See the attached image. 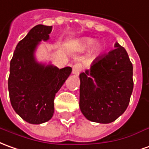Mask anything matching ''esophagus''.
I'll return each mask as SVG.
<instances>
[{"instance_id":"esophagus-1","label":"esophagus","mask_w":149,"mask_h":149,"mask_svg":"<svg viewBox=\"0 0 149 149\" xmlns=\"http://www.w3.org/2000/svg\"><path fill=\"white\" fill-rule=\"evenodd\" d=\"M81 70V66L80 64H74V66L72 68V73L75 75H79L80 72Z\"/></svg>"}]
</instances>
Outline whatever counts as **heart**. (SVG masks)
<instances>
[{"mask_svg":"<svg viewBox=\"0 0 149 149\" xmlns=\"http://www.w3.org/2000/svg\"><path fill=\"white\" fill-rule=\"evenodd\" d=\"M77 47L79 49L82 50V51L90 47V52L93 53V54L98 52L101 50V47H102V46L99 42H94V40L90 38H86L81 40L78 42Z\"/></svg>","mask_w":149,"mask_h":149,"instance_id":"obj_1","label":"heart"}]
</instances>
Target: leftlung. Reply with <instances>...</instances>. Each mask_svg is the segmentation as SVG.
<instances>
[{
	"label": "left lung",
	"instance_id": "1",
	"mask_svg": "<svg viewBox=\"0 0 149 149\" xmlns=\"http://www.w3.org/2000/svg\"><path fill=\"white\" fill-rule=\"evenodd\" d=\"M96 58L80 74V109L88 120L110 123L124 113L133 90V67L124 47Z\"/></svg>",
	"mask_w": 149,
	"mask_h": 149
}]
</instances>
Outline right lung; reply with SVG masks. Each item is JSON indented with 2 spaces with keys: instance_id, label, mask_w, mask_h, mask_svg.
<instances>
[{
  "instance_id": "add662e5",
  "label": "right lung",
  "mask_w": 149,
  "mask_h": 149,
  "mask_svg": "<svg viewBox=\"0 0 149 149\" xmlns=\"http://www.w3.org/2000/svg\"><path fill=\"white\" fill-rule=\"evenodd\" d=\"M52 26L37 25L17 43L10 61L8 89L13 110L31 124L49 121L54 114V99L72 72L71 67L59 68L39 63L35 52L40 42L50 38Z\"/></svg>"
}]
</instances>
